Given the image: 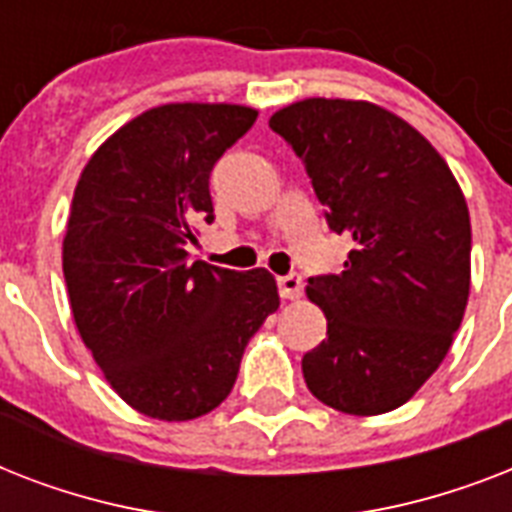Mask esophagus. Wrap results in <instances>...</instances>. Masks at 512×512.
I'll return each instance as SVG.
<instances>
[{
	"mask_svg": "<svg viewBox=\"0 0 512 512\" xmlns=\"http://www.w3.org/2000/svg\"><path fill=\"white\" fill-rule=\"evenodd\" d=\"M279 295L281 300H297V297L303 295V279L297 273L279 276Z\"/></svg>",
	"mask_w": 512,
	"mask_h": 512,
	"instance_id": "34e87169",
	"label": "esophagus"
}]
</instances>
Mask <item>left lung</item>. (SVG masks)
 Here are the masks:
<instances>
[{"instance_id":"1","label":"left lung","mask_w":512,"mask_h":512,"mask_svg":"<svg viewBox=\"0 0 512 512\" xmlns=\"http://www.w3.org/2000/svg\"><path fill=\"white\" fill-rule=\"evenodd\" d=\"M268 124L353 244L345 271L308 279L327 340L303 356L305 385L337 412H393L436 372L465 316V196L412 124L366 100L308 98Z\"/></svg>"}]
</instances>
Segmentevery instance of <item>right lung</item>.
<instances>
[{"instance_id": "1", "label": "right lung", "mask_w": 512, "mask_h": 512, "mask_svg": "<svg viewBox=\"0 0 512 512\" xmlns=\"http://www.w3.org/2000/svg\"><path fill=\"white\" fill-rule=\"evenodd\" d=\"M231 103L135 116L76 183L63 276L76 329L111 388L146 417L196 420L231 393L249 337L279 308L265 268L191 260L215 220L209 172L255 124Z\"/></svg>"}]
</instances>
